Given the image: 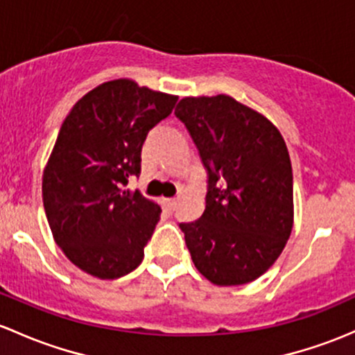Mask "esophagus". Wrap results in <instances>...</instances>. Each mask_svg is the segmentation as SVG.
<instances>
[{"mask_svg": "<svg viewBox=\"0 0 355 355\" xmlns=\"http://www.w3.org/2000/svg\"><path fill=\"white\" fill-rule=\"evenodd\" d=\"M159 200H162L163 207L170 209V211H171V209H173L175 206H177V200H175V199H166V197H162V199H159Z\"/></svg>", "mask_w": 355, "mask_h": 355, "instance_id": "1", "label": "esophagus"}]
</instances>
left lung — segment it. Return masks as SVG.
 I'll return each instance as SVG.
<instances>
[{"label": "left lung", "instance_id": "1", "mask_svg": "<svg viewBox=\"0 0 355 355\" xmlns=\"http://www.w3.org/2000/svg\"><path fill=\"white\" fill-rule=\"evenodd\" d=\"M175 115L207 170L206 209L197 221L180 225L193 266L216 286L255 281L279 259L293 230L284 137L227 95L185 96Z\"/></svg>", "mask_w": 355, "mask_h": 355}]
</instances>
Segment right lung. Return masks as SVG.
<instances>
[{"label":"right lung","mask_w":355,"mask_h":355,"mask_svg":"<svg viewBox=\"0 0 355 355\" xmlns=\"http://www.w3.org/2000/svg\"><path fill=\"white\" fill-rule=\"evenodd\" d=\"M177 100L122 78L88 92L62 122L44 170V209L59 248L93 277H122L143 262L162 209L124 187Z\"/></svg>","instance_id":"obj_1"}]
</instances>
